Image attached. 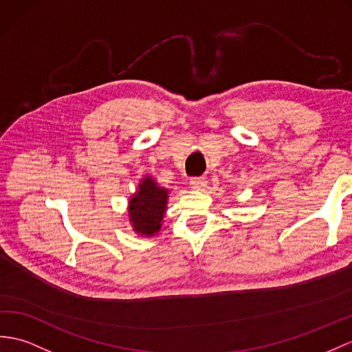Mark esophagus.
Listing matches in <instances>:
<instances>
[{"instance_id":"34e87169","label":"esophagus","mask_w":352,"mask_h":352,"mask_svg":"<svg viewBox=\"0 0 352 352\" xmlns=\"http://www.w3.org/2000/svg\"><path fill=\"white\" fill-rule=\"evenodd\" d=\"M206 179L204 177H191L190 179V185L192 190H201V188L206 186Z\"/></svg>"}]
</instances>
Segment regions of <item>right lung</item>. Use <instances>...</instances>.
Masks as SVG:
<instances>
[{"mask_svg":"<svg viewBox=\"0 0 352 352\" xmlns=\"http://www.w3.org/2000/svg\"><path fill=\"white\" fill-rule=\"evenodd\" d=\"M170 191L152 176H144L137 191L128 200V221L134 233L142 237L155 236L164 219Z\"/></svg>","mask_w":352,"mask_h":352,"instance_id":"add662e5","label":"right lung"}]
</instances>
